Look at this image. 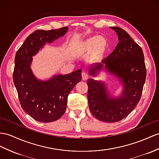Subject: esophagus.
<instances>
[{"mask_svg":"<svg viewBox=\"0 0 159 159\" xmlns=\"http://www.w3.org/2000/svg\"><path fill=\"white\" fill-rule=\"evenodd\" d=\"M88 73L86 71H82V80H86L88 78Z\"/></svg>","mask_w":159,"mask_h":159,"instance_id":"1","label":"esophagus"}]
</instances>
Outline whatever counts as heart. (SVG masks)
Instances as JSON below:
<instances>
[{
  "label": "heart",
  "instance_id": "obj_1",
  "mask_svg": "<svg viewBox=\"0 0 159 159\" xmlns=\"http://www.w3.org/2000/svg\"><path fill=\"white\" fill-rule=\"evenodd\" d=\"M107 47V41L102 36H94L82 42L79 46V50L84 52H92L96 57L103 55Z\"/></svg>",
  "mask_w": 159,
  "mask_h": 159
}]
</instances>
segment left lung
I'll return each mask as SVG.
<instances>
[{"mask_svg": "<svg viewBox=\"0 0 159 159\" xmlns=\"http://www.w3.org/2000/svg\"><path fill=\"white\" fill-rule=\"evenodd\" d=\"M118 36L119 42L111 54L88 69L93 77L103 69L113 75L123 90L115 96L104 81L88 80V100L91 113L104 122L114 123L127 117L136 107L141 98L146 81V69L142 49L124 30L111 27ZM114 93V92H113Z\"/></svg>", "mask_w": 159, "mask_h": 159, "instance_id": "1", "label": "left lung"}]
</instances>
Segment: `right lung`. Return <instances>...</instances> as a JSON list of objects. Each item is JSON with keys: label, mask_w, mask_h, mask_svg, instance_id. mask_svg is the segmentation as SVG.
Here are the masks:
<instances>
[{"label": "right lung", "mask_w": 159, "mask_h": 159, "mask_svg": "<svg viewBox=\"0 0 159 159\" xmlns=\"http://www.w3.org/2000/svg\"><path fill=\"white\" fill-rule=\"evenodd\" d=\"M68 27L57 30H36L26 38L15 57L13 82L22 109L38 121H57L65 113L67 97L82 80V69L65 75L38 79L31 69L32 57L46 43H52L67 32Z\"/></svg>", "instance_id": "right-lung-1"}]
</instances>
